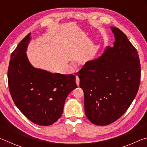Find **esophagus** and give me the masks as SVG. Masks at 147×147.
<instances>
[{
	"label": "esophagus",
	"mask_w": 147,
	"mask_h": 147,
	"mask_svg": "<svg viewBox=\"0 0 147 147\" xmlns=\"http://www.w3.org/2000/svg\"><path fill=\"white\" fill-rule=\"evenodd\" d=\"M76 83L77 84V86H79V85H80V79H79V77L78 76H76Z\"/></svg>",
	"instance_id": "34e87169"
}]
</instances>
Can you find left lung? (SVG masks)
Here are the masks:
<instances>
[{
  "instance_id": "8db88e82",
  "label": "left lung",
  "mask_w": 147,
  "mask_h": 147,
  "mask_svg": "<svg viewBox=\"0 0 147 147\" xmlns=\"http://www.w3.org/2000/svg\"><path fill=\"white\" fill-rule=\"evenodd\" d=\"M115 41L102 55L78 72L84 108L92 123L106 126L117 120L138 93L141 64L138 51L121 30L110 27Z\"/></svg>"
}]
</instances>
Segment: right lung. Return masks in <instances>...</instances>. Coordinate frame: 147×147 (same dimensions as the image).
<instances>
[{
  "instance_id": "obj_1",
  "label": "right lung",
  "mask_w": 147,
  "mask_h": 147,
  "mask_svg": "<svg viewBox=\"0 0 147 147\" xmlns=\"http://www.w3.org/2000/svg\"><path fill=\"white\" fill-rule=\"evenodd\" d=\"M30 36L27 35L11 53L9 90L15 104L30 121L49 126L61 116L67 96L77 88L76 76L34 67L26 54Z\"/></svg>"
}]
</instances>
